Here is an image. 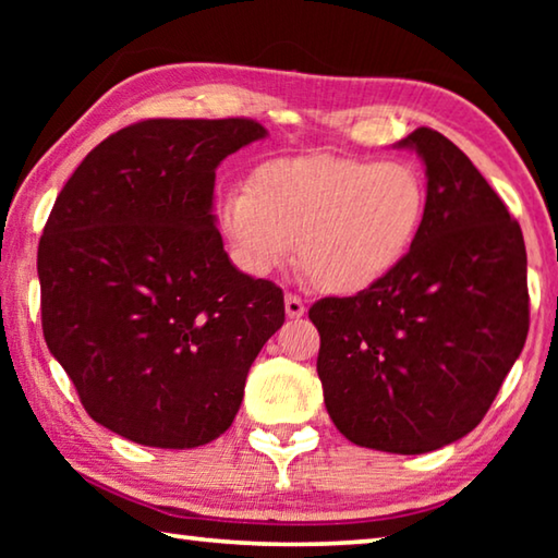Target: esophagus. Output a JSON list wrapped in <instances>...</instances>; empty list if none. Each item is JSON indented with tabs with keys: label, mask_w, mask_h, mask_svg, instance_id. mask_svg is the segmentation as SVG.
Returning <instances> with one entry per match:
<instances>
[{
	"label": "esophagus",
	"mask_w": 558,
	"mask_h": 558,
	"mask_svg": "<svg viewBox=\"0 0 558 558\" xmlns=\"http://www.w3.org/2000/svg\"><path fill=\"white\" fill-rule=\"evenodd\" d=\"M286 315L290 319L305 315V302H302L298 295H286Z\"/></svg>",
	"instance_id": "esophagus-1"
}]
</instances>
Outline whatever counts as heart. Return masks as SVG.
I'll use <instances>...</instances> for the list:
<instances>
[{
    "label": "heart",
    "mask_w": 558,
    "mask_h": 558,
    "mask_svg": "<svg viewBox=\"0 0 558 558\" xmlns=\"http://www.w3.org/2000/svg\"><path fill=\"white\" fill-rule=\"evenodd\" d=\"M428 189L401 159L282 157L253 169L248 189H226L216 221L239 266L268 276L300 263L317 288L356 295L409 258L426 226Z\"/></svg>",
    "instance_id": "heart-1"
}]
</instances>
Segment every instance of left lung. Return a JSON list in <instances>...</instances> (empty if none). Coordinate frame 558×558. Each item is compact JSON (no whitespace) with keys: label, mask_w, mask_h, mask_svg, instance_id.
<instances>
[{"label":"left lung","mask_w":558,"mask_h":558,"mask_svg":"<svg viewBox=\"0 0 558 558\" xmlns=\"http://www.w3.org/2000/svg\"><path fill=\"white\" fill-rule=\"evenodd\" d=\"M396 147L426 165V226L399 268L352 298L310 307L327 413L347 440L421 456L485 418L529 332L519 223L446 135Z\"/></svg>","instance_id":"1"}]
</instances>
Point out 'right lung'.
I'll use <instances>...</instances> for the list:
<instances>
[{
	"instance_id": "right-lung-1",
	"label": "right lung",
	"mask_w": 558,
	"mask_h": 558,
	"mask_svg": "<svg viewBox=\"0 0 558 558\" xmlns=\"http://www.w3.org/2000/svg\"><path fill=\"white\" fill-rule=\"evenodd\" d=\"M256 120H143L88 153L39 241L41 325L100 426L149 448L206 446L286 323L282 290L223 251L216 167Z\"/></svg>"
}]
</instances>
